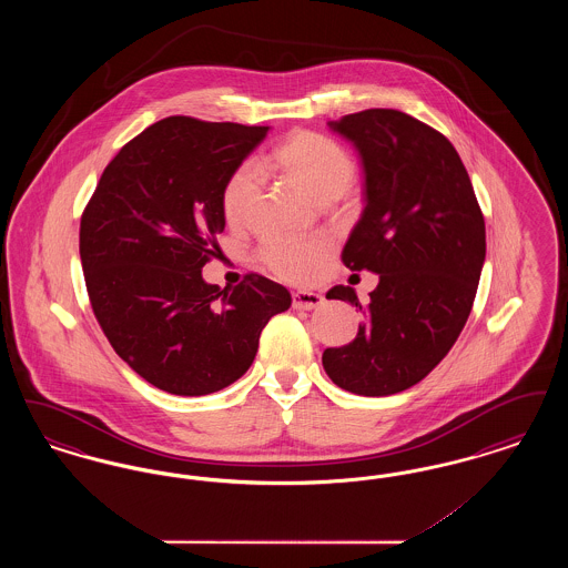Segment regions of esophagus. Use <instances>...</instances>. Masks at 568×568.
Listing matches in <instances>:
<instances>
[{"mask_svg": "<svg viewBox=\"0 0 568 568\" xmlns=\"http://www.w3.org/2000/svg\"><path fill=\"white\" fill-rule=\"evenodd\" d=\"M292 304L297 311H313L320 304H324V296L315 292H294L292 294Z\"/></svg>", "mask_w": 568, "mask_h": 568, "instance_id": "obj_1", "label": "esophagus"}]
</instances>
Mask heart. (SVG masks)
<instances>
[{"label": "heart", "instance_id": "obj_1", "mask_svg": "<svg viewBox=\"0 0 568 568\" xmlns=\"http://www.w3.org/2000/svg\"><path fill=\"white\" fill-rule=\"evenodd\" d=\"M274 163L317 202L341 197L352 187L355 163L349 151L317 132H294L272 153ZM262 170L255 162L239 163L221 191V211L230 223H243L262 191ZM334 243L325 234L306 239L271 236L260 246V262L278 278L290 283H311L320 276Z\"/></svg>", "mask_w": 568, "mask_h": 568}]
</instances>
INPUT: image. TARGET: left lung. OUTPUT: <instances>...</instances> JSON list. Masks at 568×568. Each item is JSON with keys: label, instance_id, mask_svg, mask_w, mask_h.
<instances>
[{"label": "left lung", "instance_id": "left-lung-1", "mask_svg": "<svg viewBox=\"0 0 568 568\" xmlns=\"http://www.w3.org/2000/svg\"><path fill=\"white\" fill-rule=\"evenodd\" d=\"M364 168V211L343 248L349 271L377 272L371 302L336 285L325 297L364 313L357 336L325 349V373L357 396H392L426 377L466 324L486 262V221L454 144L400 110L327 123Z\"/></svg>", "mask_w": 568, "mask_h": 568}]
</instances>
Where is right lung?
Returning <instances> with one entry per match:
<instances>
[{
	"instance_id": "right-lung-1",
	"label": "right lung",
	"mask_w": 568,
	"mask_h": 568,
	"mask_svg": "<svg viewBox=\"0 0 568 568\" xmlns=\"http://www.w3.org/2000/svg\"><path fill=\"white\" fill-rule=\"evenodd\" d=\"M271 128L168 116L106 165L81 219V262L95 320L151 385L206 396L243 377L260 334L292 306L260 274L232 290L202 278L225 227L221 191Z\"/></svg>"
}]
</instances>
